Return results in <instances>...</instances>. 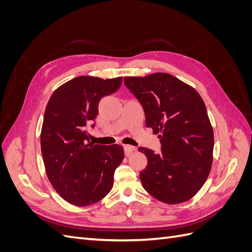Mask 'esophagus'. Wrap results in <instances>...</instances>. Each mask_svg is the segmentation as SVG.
Instances as JSON below:
<instances>
[{"instance_id":"esophagus-1","label":"esophagus","mask_w":252,"mask_h":252,"mask_svg":"<svg viewBox=\"0 0 252 252\" xmlns=\"http://www.w3.org/2000/svg\"><path fill=\"white\" fill-rule=\"evenodd\" d=\"M124 150H125V155L128 157V156H130L131 154H133V151H135V147L131 146V145H125Z\"/></svg>"}]
</instances>
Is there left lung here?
I'll list each match as a JSON object with an SVG mask.
<instances>
[{"label": "left lung", "mask_w": 252, "mask_h": 252, "mask_svg": "<svg viewBox=\"0 0 252 252\" xmlns=\"http://www.w3.org/2000/svg\"><path fill=\"white\" fill-rule=\"evenodd\" d=\"M124 84L161 142L159 154L139 148L147 157L140 172L144 189L166 204L188 201L204 185L212 164L215 138L201 95L169 73L127 77Z\"/></svg>", "instance_id": "8db88e82"}]
</instances>
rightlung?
<instances>
[{"mask_svg":"<svg viewBox=\"0 0 252 252\" xmlns=\"http://www.w3.org/2000/svg\"><path fill=\"white\" fill-rule=\"evenodd\" d=\"M122 78H74L50 96L44 113L41 150L47 177L56 191L75 206L102 200L113 186V175L124 158L121 145H94L88 126L94 127L98 103L120 88Z\"/></svg>","mask_w":252,"mask_h":252,"instance_id":"add662e5","label":"right lung"}]
</instances>
